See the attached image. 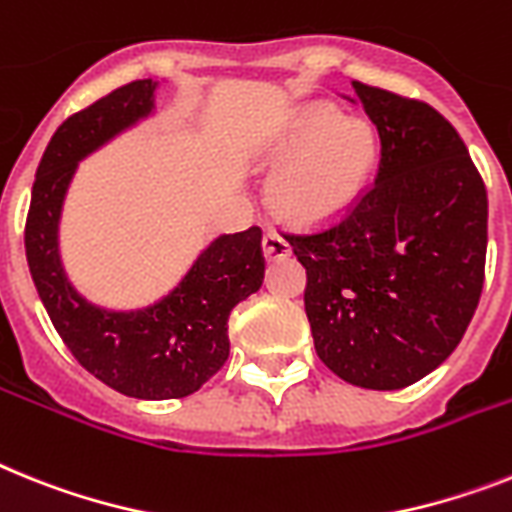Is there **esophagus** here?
Segmentation results:
<instances>
[{
	"mask_svg": "<svg viewBox=\"0 0 512 512\" xmlns=\"http://www.w3.org/2000/svg\"><path fill=\"white\" fill-rule=\"evenodd\" d=\"M263 255L268 263H276V260H283V257L291 255V247L283 236L276 234V231H268V234L263 236Z\"/></svg>",
	"mask_w": 512,
	"mask_h": 512,
	"instance_id": "34e87169",
	"label": "esophagus"
}]
</instances>
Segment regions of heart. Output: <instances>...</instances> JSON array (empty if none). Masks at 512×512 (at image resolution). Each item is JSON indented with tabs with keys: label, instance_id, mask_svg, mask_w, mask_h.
<instances>
[{
	"label": "heart",
	"instance_id": "b5f03b06",
	"mask_svg": "<svg viewBox=\"0 0 512 512\" xmlns=\"http://www.w3.org/2000/svg\"><path fill=\"white\" fill-rule=\"evenodd\" d=\"M375 127L343 117L333 103H307L283 124L268 158L281 163L268 184V200L283 221L325 226L349 213L375 171Z\"/></svg>",
	"mask_w": 512,
	"mask_h": 512
}]
</instances>
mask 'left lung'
Returning <instances> with one entry per match:
<instances>
[{
  "mask_svg": "<svg viewBox=\"0 0 512 512\" xmlns=\"http://www.w3.org/2000/svg\"><path fill=\"white\" fill-rule=\"evenodd\" d=\"M380 135L375 184L317 234H283L307 270L322 364L369 390L414 385L461 343L484 286L487 187L429 103L354 80Z\"/></svg>",
  "mask_w": 512,
  "mask_h": 512,
  "instance_id": "left-lung-1",
  "label": "left lung"
}]
</instances>
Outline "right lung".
I'll use <instances>...</instances> for the list:
<instances>
[{"mask_svg": "<svg viewBox=\"0 0 512 512\" xmlns=\"http://www.w3.org/2000/svg\"><path fill=\"white\" fill-rule=\"evenodd\" d=\"M158 80H135L59 124L38 163L25 257L38 296L77 362L117 393L143 401L184 398L229 359V315L263 286V231L221 234L197 255L161 302L117 312L90 304L67 281L59 257V218L77 163L145 119Z\"/></svg>", "mask_w": 512, "mask_h": 512, "instance_id": "1", "label": "right lung"}]
</instances>
